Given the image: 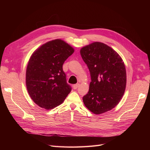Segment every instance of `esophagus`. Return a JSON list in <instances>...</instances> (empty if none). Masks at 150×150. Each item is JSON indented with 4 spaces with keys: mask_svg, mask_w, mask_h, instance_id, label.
<instances>
[{
    "mask_svg": "<svg viewBox=\"0 0 150 150\" xmlns=\"http://www.w3.org/2000/svg\"><path fill=\"white\" fill-rule=\"evenodd\" d=\"M79 86V84L78 83V84H74V85H73V88L74 89H76L77 88H78V87Z\"/></svg>",
    "mask_w": 150,
    "mask_h": 150,
    "instance_id": "esophagus-1",
    "label": "esophagus"
}]
</instances>
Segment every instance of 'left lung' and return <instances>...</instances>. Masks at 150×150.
I'll use <instances>...</instances> for the list:
<instances>
[{"label":"left lung","mask_w":150,"mask_h":150,"mask_svg":"<svg viewBox=\"0 0 150 150\" xmlns=\"http://www.w3.org/2000/svg\"><path fill=\"white\" fill-rule=\"evenodd\" d=\"M91 82L83 96L84 105L94 114L114 108L123 96L126 84L125 66L116 51L102 42H95L81 49Z\"/></svg>","instance_id":"1"}]
</instances>
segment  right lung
<instances>
[{"label": "right lung", "instance_id": "right-lung-1", "mask_svg": "<svg viewBox=\"0 0 150 150\" xmlns=\"http://www.w3.org/2000/svg\"><path fill=\"white\" fill-rule=\"evenodd\" d=\"M74 49L61 39L43 44L33 54L26 69V86L38 106L51 110L60 105L71 91L62 66Z\"/></svg>", "mask_w": 150, "mask_h": 150}]
</instances>
